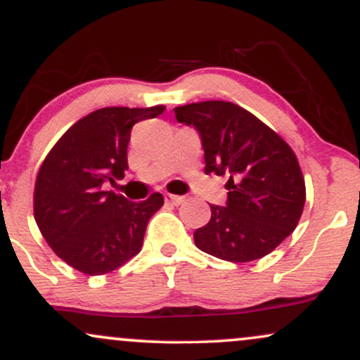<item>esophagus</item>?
I'll return each mask as SVG.
<instances>
[{"mask_svg": "<svg viewBox=\"0 0 360 360\" xmlns=\"http://www.w3.org/2000/svg\"><path fill=\"white\" fill-rule=\"evenodd\" d=\"M164 200H166V203H169V205H172V206H179V205H183L184 203V196H177V194H166V196H164Z\"/></svg>", "mask_w": 360, "mask_h": 360, "instance_id": "esophagus-1", "label": "esophagus"}]
</instances>
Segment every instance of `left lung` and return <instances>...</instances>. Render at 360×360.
<instances>
[{
  "instance_id": "obj_1",
  "label": "left lung",
  "mask_w": 360,
  "mask_h": 360,
  "mask_svg": "<svg viewBox=\"0 0 360 360\" xmlns=\"http://www.w3.org/2000/svg\"><path fill=\"white\" fill-rule=\"evenodd\" d=\"M174 113L200 135L206 174L229 176L225 206L210 205L212 218L194 232L198 249L230 262L271 254L295 232L307 200L295 152L233 103H191Z\"/></svg>"
}]
</instances>
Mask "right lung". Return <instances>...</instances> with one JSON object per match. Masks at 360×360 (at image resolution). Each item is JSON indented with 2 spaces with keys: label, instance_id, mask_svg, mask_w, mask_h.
I'll list each match as a JSON object with an SVG mask.
<instances>
[{
  "label": "right lung",
  "instance_id": "add662e5",
  "mask_svg": "<svg viewBox=\"0 0 360 360\" xmlns=\"http://www.w3.org/2000/svg\"><path fill=\"white\" fill-rule=\"evenodd\" d=\"M162 111L160 105L96 110L74 123L45 157L35 183V221L52 250L74 269L106 274L142 249L147 223L164 205L162 194L135 203L105 191V184L125 177L131 127Z\"/></svg>",
  "mask_w": 360,
  "mask_h": 360
}]
</instances>
